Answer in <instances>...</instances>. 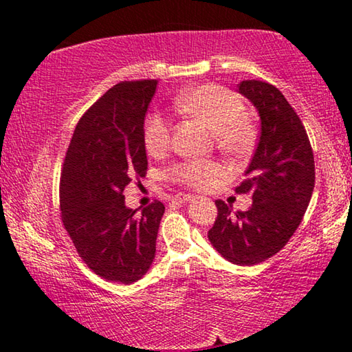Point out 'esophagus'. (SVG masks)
I'll return each instance as SVG.
<instances>
[{
    "instance_id": "34e87169",
    "label": "esophagus",
    "mask_w": 352,
    "mask_h": 352,
    "mask_svg": "<svg viewBox=\"0 0 352 352\" xmlns=\"http://www.w3.org/2000/svg\"><path fill=\"white\" fill-rule=\"evenodd\" d=\"M189 200H192V197L188 194H177L174 197V201H177V204H188Z\"/></svg>"
}]
</instances>
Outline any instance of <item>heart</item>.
Returning a JSON list of instances; mask_svg holds the SVG:
<instances>
[{
	"instance_id": "obj_1",
	"label": "heart",
	"mask_w": 352,
	"mask_h": 352,
	"mask_svg": "<svg viewBox=\"0 0 352 352\" xmlns=\"http://www.w3.org/2000/svg\"><path fill=\"white\" fill-rule=\"evenodd\" d=\"M177 109L199 119L216 135L222 152H245L253 140V129L242 116L243 104L236 93L219 85L189 88L175 99ZM170 142V122L162 115H151L144 124V144L151 153H162ZM220 166L211 162H186L177 164L170 175L192 188H205L220 175Z\"/></svg>"
}]
</instances>
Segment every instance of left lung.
Segmentation results:
<instances>
[{
  "label": "left lung",
  "mask_w": 352,
  "mask_h": 352,
  "mask_svg": "<svg viewBox=\"0 0 352 352\" xmlns=\"http://www.w3.org/2000/svg\"><path fill=\"white\" fill-rule=\"evenodd\" d=\"M258 111L261 135L236 192L253 194L248 211L217 200V219L208 239L222 258L237 265H254L272 258L301 223L315 186L311 142L300 118L276 87L261 80L237 85Z\"/></svg>",
  "instance_id": "8db88e82"
}]
</instances>
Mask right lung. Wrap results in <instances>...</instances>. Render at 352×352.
<instances>
[{"label": "right lung", "mask_w": 352, "mask_h": 352, "mask_svg": "<svg viewBox=\"0 0 352 352\" xmlns=\"http://www.w3.org/2000/svg\"><path fill=\"white\" fill-rule=\"evenodd\" d=\"M158 80L121 82L80 118L65 157L60 210L80 258L107 281L132 284L151 269L164 205L126 206L122 190L144 177V119Z\"/></svg>", "instance_id": "add662e5"}]
</instances>
